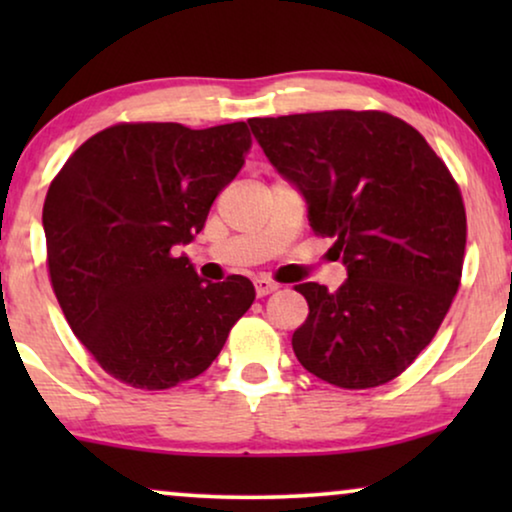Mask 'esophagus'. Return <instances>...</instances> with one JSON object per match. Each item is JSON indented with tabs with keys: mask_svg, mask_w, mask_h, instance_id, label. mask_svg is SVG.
<instances>
[{
	"mask_svg": "<svg viewBox=\"0 0 512 512\" xmlns=\"http://www.w3.org/2000/svg\"><path fill=\"white\" fill-rule=\"evenodd\" d=\"M254 286H256V296H258V298L268 296V293L279 289V284H275V282H272V279H268V277H258L256 282H254Z\"/></svg>",
	"mask_w": 512,
	"mask_h": 512,
	"instance_id": "34e87169",
	"label": "esophagus"
}]
</instances>
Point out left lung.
<instances>
[{
	"label": "left lung",
	"mask_w": 512,
	"mask_h": 512,
	"mask_svg": "<svg viewBox=\"0 0 512 512\" xmlns=\"http://www.w3.org/2000/svg\"><path fill=\"white\" fill-rule=\"evenodd\" d=\"M249 128L347 268L338 291L296 286L310 305L291 338L298 361L342 389L394 380L433 340L459 289L466 212L450 170L384 111L251 118Z\"/></svg>",
	"instance_id": "1"
}]
</instances>
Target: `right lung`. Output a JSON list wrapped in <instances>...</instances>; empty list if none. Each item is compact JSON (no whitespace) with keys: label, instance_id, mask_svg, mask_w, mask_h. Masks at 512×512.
<instances>
[{"label":"right lung","instance_id":"obj_1","mask_svg":"<svg viewBox=\"0 0 512 512\" xmlns=\"http://www.w3.org/2000/svg\"><path fill=\"white\" fill-rule=\"evenodd\" d=\"M247 123H121L76 149L44 202L48 272L76 338L130 387L170 389L212 366L254 303L242 275L207 282L181 244L240 174Z\"/></svg>","mask_w":512,"mask_h":512}]
</instances>
